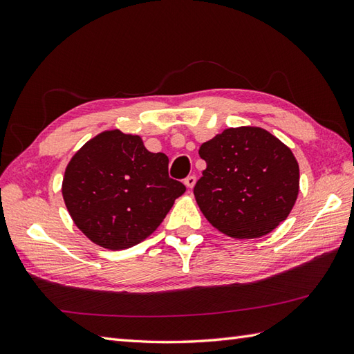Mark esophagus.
I'll return each mask as SVG.
<instances>
[{"mask_svg": "<svg viewBox=\"0 0 354 354\" xmlns=\"http://www.w3.org/2000/svg\"><path fill=\"white\" fill-rule=\"evenodd\" d=\"M184 183H185V185H187V187H189V189H193L194 184H196V176H194V175L187 176Z\"/></svg>", "mask_w": 354, "mask_h": 354, "instance_id": "obj_1", "label": "esophagus"}]
</instances>
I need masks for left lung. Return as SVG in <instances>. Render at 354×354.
Masks as SVG:
<instances>
[{"mask_svg":"<svg viewBox=\"0 0 354 354\" xmlns=\"http://www.w3.org/2000/svg\"><path fill=\"white\" fill-rule=\"evenodd\" d=\"M207 169L193 189L214 228L236 239L275 230L295 205L299 167L288 146L261 127H230L199 149Z\"/></svg>","mask_w":354,"mask_h":354,"instance_id":"1","label":"left lung"}]
</instances>
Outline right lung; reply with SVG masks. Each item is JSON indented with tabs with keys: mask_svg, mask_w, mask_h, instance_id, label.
I'll return each instance as SVG.
<instances>
[{
	"mask_svg": "<svg viewBox=\"0 0 354 354\" xmlns=\"http://www.w3.org/2000/svg\"><path fill=\"white\" fill-rule=\"evenodd\" d=\"M184 192L169 176L167 156L120 131L89 140L66 165L62 183L74 223L108 250L131 248L152 234Z\"/></svg>",
	"mask_w": 354,
	"mask_h": 354,
	"instance_id": "add662e5",
	"label": "right lung"
}]
</instances>
